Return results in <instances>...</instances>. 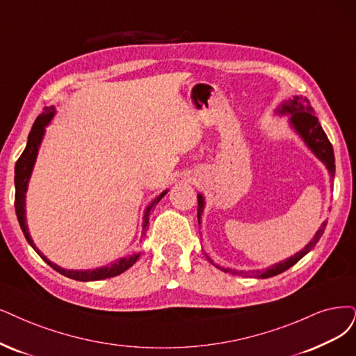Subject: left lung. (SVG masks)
Listing matches in <instances>:
<instances>
[{"label": "left lung", "mask_w": 356, "mask_h": 356, "mask_svg": "<svg viewBox=\"0 0 356 356\" xmlns=\"http://www.w3.org/2000/svg\"><path fill=\"white\" fill-rule=\"evenodd\" d=\"M279 111L282 114H286V113L291 114V123L295 127V130L302 136V139L305 140V143L311 148V151L325 164L330 176L334 177L336 165H334L333 147H332L330 140H328L327 135L324 134L318 118L315 117V113H314V108L311 107L309 99L305 97H293V99H289L286 104H283ZM202 208H204V198H202V195H198V222L201 218ZM325 226H327V221L323 222L320 230L315 233L314 239L304 249H302V251H299L298 254H295L291 258H287L286 261L279 262V264L267 268L266 271H259V270L258 271H236V270H229V268L227 270L222 268V270H225L226 273L238 274V275H255V277H258V279L273 277V275H277V274L286 271L287 268H291L302 257H305L320 241Z\"/></svg>", "instance_id": "8db88e82"}]
</instances>
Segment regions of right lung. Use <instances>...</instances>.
Wrapping results in <instances>:
<instances>
[{"label": "right lung", "instance_id": "obj_1", "mask_svg": "<svg viewBox=\"0 0 356 356\" xmlns=\"http://www.w3.org/2000/svg\"><path fill=\"white\" fill-rule=\"evenodd\" d=\"M56 108L54 107H47L44 108V113L39 114L38 118L35 120L32 130L29 134L28 138V145H26L24 151L22 152L20 158L16 163L15 167V185H16V196H15V208H16V214H17V220H19V225L23 230V234L26 241L29 242V245L35 249L36 254L41 257L49 267L54 268L56 271H58L60 274L65 275V277L73 279V280H79V282H94V280H101V279H108V277H114V275L122 274L123 271H126L127 268H130L131 266L135 264L136 259L139 258V255H131L130 258H123L120 261L114 262L113 266L110 267H102V268H95V270H88V271H73V270H64L61 267H58L57 264H52L49 259H47L41 252H39V249L33 245V241L31 239V234L28 232V226H26V209H24V198H26V189H28V181L29 177L32 175V168L36 160V155H38V149H39V145H41L42 136H44V131H45V126L49 123V120L54 115ZM167 193L163 192L160 196H156V198L151 202V205L147 208V211H145V217H143V234L147 232L148 227V222H149V214L152 211V208L160 202V200L163 196Z\"/></svg>", "mask_w": 356, "mask_h": 356}]
</instances>
